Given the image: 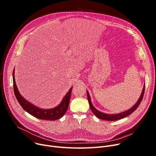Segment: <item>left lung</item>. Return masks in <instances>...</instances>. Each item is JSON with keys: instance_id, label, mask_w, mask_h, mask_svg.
Instances as JSON below:
<instances>
[{"instance_id": "8db88e82", "label": "left lung", "mask_w": 156, "mask_h": 156, "mask_svg": "<svg viewBox=\"0 0 156 156\" xmlns=\"http://www.w3.org/2000/svg\"><path fill=\"white\" fill-rule=\"evenodd\" d=\"M145 84L144 83L141 95H140V97H139V99L137 101V102L134 105H133V107H132L130 109H129L125 111L121 112H119L118 114H107V113L102 112L100 111H98L93 105L92 101H91L90 96V94H89L88 90H87V98H88V101L89 102L90 108V109L92 110V112L94 114V115H95L96 117H97L98 118H99L101 119H103V120H105V121H116L118 119H122V118H124L129 116V114H131L133 112H134L137 109L138 105H140V104L143 99V97H144V91H145Z\"/></svg>"}]
</instances>
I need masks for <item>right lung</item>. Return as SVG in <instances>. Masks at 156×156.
<instances>
[{
  "mask_svg": "<svg viewBox=\"0 0 156 156\" xmlns=\"http://www.w3.org/2000/svg\"><path fill=\"white\" fill-rule=\"evenodd\" d=\"M13 88L15 96L23 109L34 117L44 120L54 121L61 118L66 112L69 107L71 94L73 87H71L68 93L65 95L61 103L56 107L51 109H42L37 107L34 104L28 102L20 93L16 85L14 77V69L12 73Z\"/></svg>",
  "mask_w": 156,
  "mask_h": 156,
  "instance_id": "right-lung-1",
  "label": "right lung"
}]
</instances>
